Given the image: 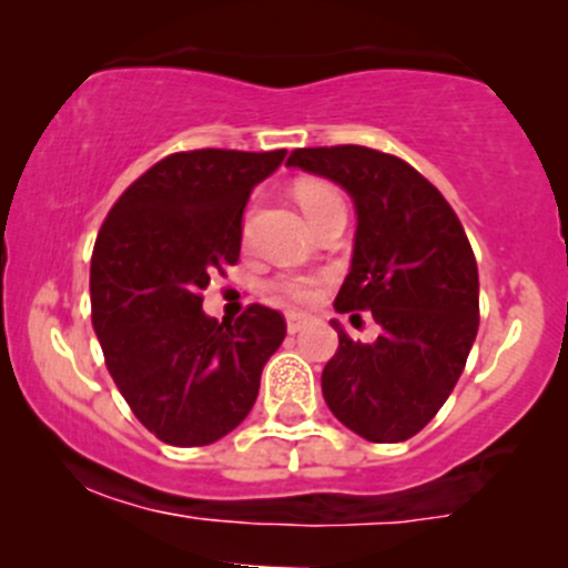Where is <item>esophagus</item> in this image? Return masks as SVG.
Returning a JSON list of instances; mask_svg holds the SVG:
<instances>
[{"mask_svg": "<svg viewBox=\"0 0 568 568\" xmlns=\"http://www.w3.org/2000/svg\"><path fill=\"white\" fill-rule=\"evenodd\" d=\"M307 324H311V316H305V313H288V316H285V326H288L291 335H294V332H302Z\"/></svg>", "mask_w": 568, "mask_h": 568, "instance_id": "esophagus-1", "label": "esophagus"}]
</instances>
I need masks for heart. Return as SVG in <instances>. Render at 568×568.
I'll return each instance as SVG.
<instances>
[{
	"instance_id": "obj_1",
	"label": "heart",
	"mask_w": 568,
	"mask_h": 568,
	"mask_svg": "<svg viewBox=\"0 0 568 568\" xmlns=\"http://www.w3.org/2000/svg\"><path fill=\"white\" fill-rule=\"evenodd\" d=\"M294 197H296V203L302 205V211H305L307 220L311 222L318 220V216L324 214L326 209H332V205L343 203L341 194H337L335 189L324 181H300L294 186ZM316 285H318L316 277H283V280H277V285H274V288H277L283 296H288V300L307 302L316 296Z\"/></svg>"
}]
</instances>
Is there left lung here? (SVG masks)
Instances as JSON below:
<instances>
[{
  "label": "left lung",
  "mask_w": 568,
  "mask_h": 568,
  "mask_svg": "<svg viewBox=\"0 0 568 568\" xmlns=\"http://www.w3.org/2000/svg\"><path fill=\"white\" fill-rule=\"evenodd\" d=\"M288 168L329 178L357 211L352 268L335 311L379 324L346 335L321 374L332 415L368 443L415 437L448 400L478 335V266L459 216L412 164L363 145L300 148Z\"/></svg>",
  "instance_id": "obj_1"
}]
</instances>
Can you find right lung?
Masks as SVG:
<instances>
[{
    "mask_svg": "<svg viewBox=\"0 0 568 568\" xmlns=\"http://www.w3.org/2000/svg\"><path fill=\"white\" fill-rule=\"evenodd\" d=\"M285 151L173 153L136 178L95 239L93 329L136 420L178 448L231 434L285 337V318L250 305L236 321L203 313V291L242 252L250 192Z\"/></svg>",
    "mask_w": 568,
    "mask_h": 568,
    "instance_id": "1",
    "label": "right lung"
}]
</instances>
